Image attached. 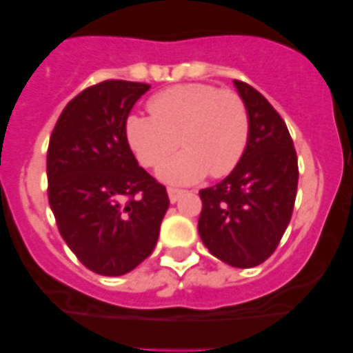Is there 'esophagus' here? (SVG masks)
<instances>
[{"label": "esophagus", "instance_id": "obj_1", "mask_svg": "<svg viewBox=\"0 0 353 353\" xmlns=\"http://www.w3.org/2000/svg\"><path fill=\"white\" fill-rule=\"evenodd\" d=\"M167 193H169V199L170 203H176L177 199L184 194L183 190H177V188H167Z\"/></svg>", "mask_w": 353, "mask_h": 353}]
</instances>
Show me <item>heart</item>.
Instances as JSON below:
<instances>
[{"label": "heart", "instance_id": "heart-1", "mask_svg": "<svg viewBox=\"0 0 353 353\" xmlns=\"http://www.w3.org/2000/svg\"><path fill=\"white\" fill-rule=\"evenodd\" d=\"M152 116L133 114L126 140L141 165L157 169L176 148L184 152L160 169L170 183H194L210 174L223 177L236 169L251 134L248 104L237 92L210 83L165 88L148 101Z\"/></svg>", "mask_w": 353, "mask_h": 353}]
</instances>
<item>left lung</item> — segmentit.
<instances>
[{"instance_id": "obj_1", "label": "left lung", "mask_w": 353, "mask_h": 353, "mask_svg": "<svg viewBox=\"0 0 353 353\" xmlns=\"http://www.w3.org/2000/svg\"><path fill=\"white\" fill-rule=\"evenodd\" d=\"M234 85L251 116L249 143L225 179L199 191L198 232L215 258L252 268L275 252L290 222L299 165L282 116L251 85L241 80Z\"/></svg>"}]
</instances>
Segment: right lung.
Returning a JSON list of instances; mask_svg holds the SVG:
<instances>
[{"instance_id": "right-lung-1", "label": "right lung", "mask_w": 353, "mask_h": 353, "mask_svg": "<svg viewBox=\"0 0 353 353\" xmlns=\"http://www.w3.org/2000/svg\"><path fill=\"white\" fill-rule=\"evenodd\" d=\"M148 83L105 80L63 109L48 148V198L68 248L94 273L119 276L155 249L169 208L163 184L138 165L126 121Z\"/></svg>"}]
</instances>
